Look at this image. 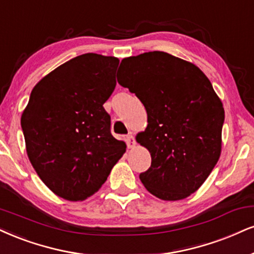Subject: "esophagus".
Returning <instances> with one entry per match:
<instances>
[{"label":"esophagus","instance_id":"esophagus-1","mask_svg":"<svg viewBox=\"0 0 254 254\" xmlns=\"http://www.w3.org/2000/svg\"><path fill=\"white\" fill-rule=\"evenodd\" d=\"M127 146H129L130 149L135 148V146H136L135 137H133L132 135H127Z\"/></svg>","mask_w":254,"mask_h":254}]
</instances>
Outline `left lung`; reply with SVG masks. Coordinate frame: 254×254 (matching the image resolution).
I'll return each mask as SVG.
<instances>
[{
  "mask_svg": "<svg viewBox=\"0 0 254 254\" xmlns=\"http://www.w3.org/2000/svg\"><path fill=\"white\" fill-rule=\"evenodd\" d=\"M117 80L143 103L148 114L137 143L150 152L139 175L146 190L177 201L197 190L219 161L225 110L206 74L166 52L125 58Z\"/></svg>",
  "mask_w": 254,
  "mask_h": 254,
  "instance_id": "obj_1",
  "label": "left lung"
}]
</instances>
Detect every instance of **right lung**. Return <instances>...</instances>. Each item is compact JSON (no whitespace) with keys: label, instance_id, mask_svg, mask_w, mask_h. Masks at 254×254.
<instances>
[{"label":"right lung","instance_id":"1","mask_svg":"<svg viewBox=\"0 0 254 254\" xmlns=\"http://www.w3.org/2000/svg\"><path fill=\"white\" fill-rule=\"evenodd\" d=\"M119 60L73 58L35 85L21 116L28 158L58 196L82 201L99 190L127 144L110 132L104 103L116 87Z\"/></svg>","mask_w":254,"mask_h":254}]
</instances>
